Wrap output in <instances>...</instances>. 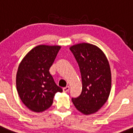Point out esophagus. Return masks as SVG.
<instances>
[{
    "instance_id": "1",
    "label": "esophagus",
    "mask_w": 133,
    "mask_h": 133,
    "mask_svg": "<svg viewBox=\"0 0 133 133\" xmlns=\"http://www.w3.org/2000/svg\"><path fill=\"white\" fill-rule=\"evenodd\" d=\"M69 90H70V87H65L63 89V91L64 92H68Z\"/></svg>"
}]
</instances>
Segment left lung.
<instances>
[{
  "label": "left lung",
  "instance_id": "left-lung-1",
  "mask_svg": "<svg viewBox=\"0 0 133 133\" xmlns=\"http://www.w3.org/2000/svg\"><path fill=\"white\" fill-rule=\"evenodd\" d=\"M80 68L82 92L72 101L84 115L98 111L108 101L111 87V70L108 58L101 49L89 43H79L70 47Z\"/></svg>",
  "mask_w": 133,
  "mask_h": 133
}]
</instances>
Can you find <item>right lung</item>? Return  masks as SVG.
Masks as SVG:
<instances>
[{
    "label": "right lung",
    "mask_w": 133,
    "mask_h": 133,
    "mask_svg": "<svg viewBox=\"0 0 133 133\" xmlns=\"http://www.w3.org/2000/svg\"><path fill=\"white\" fill-rule=\"evenodd\" d=\"M60 49L58 45H38L25 55L19 65L17 90L23 104L31 111H45L51 106L55 95L63 91L49 72Z\"/></svg>",
    "instance_id": "add662e5"
}]
</instances>
